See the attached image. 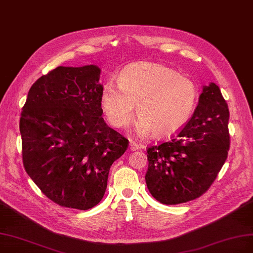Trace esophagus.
<instances>
[{
	"mask_svg": "<svg viewBox=\"0 0 253 253\" xmlns=\"http://www.w3.org/2000/svg\"><path fill=\"white\" fill-rule=\"evenodd\" d=\"M141 148H143V146L136 144L135 142L131 141V142H130V144H129V149L131 151H135V150H137V149H141Z\"/></svg>",
	"mask_w": 253,
	"mask_h": 253,
	"instance_id": "esophagus-1",
	"label": "esophagus"
}]
</instances>
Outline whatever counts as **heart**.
<instances>
[{
    "label": "heart",
    "mask_w": 253,
    "mask_h": 253,
    "mask_svg": "<svg viewBox=\"0 0 253 253\" xmlns=\"http://www.w3.org/2000/svg\"><path fill=\"white\" fill-rule=\"evenodd\" d=\"M197 99L198 87L191 79L161 63L137 62L121 72L118 84L103 85L100 104L117 128L130 123L136 104L138 134L165 137L185 124Z\"/></svg>",
    "instance_id": "heart-1"
}]
</instances>
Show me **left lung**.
Segmentation results:
<instances>
[{
  "label": "left lung",
  "instance_id": "1",
  "mask_svg": "<svg viewBox=\"0 0 253 253\" xmlns=\"http://www.w3.org/2000/svg\"><path fill=\"white\" fill-rule=\"evenodd\" d=\"M229 109L217 84L203 86L192 118L170 141L148 147L146 183L164 204H179L207 192L225 163Z\"/></svg>",
  "mask_w": 253,
  "mask_h": 253
}]
</instances>
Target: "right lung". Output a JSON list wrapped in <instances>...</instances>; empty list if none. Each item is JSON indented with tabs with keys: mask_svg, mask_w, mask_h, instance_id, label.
<instances>
[{
	"mask_svg": "<svg viewBox=\"0 0 253 253\" xmlns=\"http://www.w3.org/2000/svg\"><path fill=\"white\" fill-rule=\"evenodd\" d=\"M96 65L58 67L31 86L20 120L27 174L54 203L89 210L102 200L111 165L128 139L101 116Z\"/></svg>",
	"mask_w": 253,
	"mask_h": 253,
	"instance_id": "add662e5",
	"label": "right lung"
}]
</instances>
